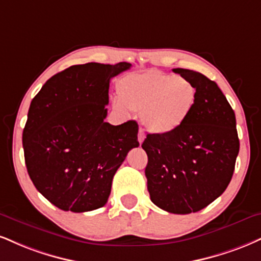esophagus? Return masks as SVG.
<instances>
[{
    "mask_svg": "<svg viewBox=\"0 0 261 261\" xmlns=\"http://www.w3.org/2000/svg\"><path fill=\"white\" fill-rule=\"evenodd\" d=\"M144 133H143V130L142 128H140V131H139V135H137V139H139V142H140V144H142V142L144 141Z\"/></svg>",
    "mask_w": 261,
    "mask_h": 261,
    "instance_id": "34e87169",
    "label": "esophagus"
}]
</instances>
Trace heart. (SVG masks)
I'll return each mask as SVG.
<instances>
[{"label": "heart", "instance_id": "b5f03b06", "mask_svg": "<svg viewBox=\"0 0 261 261\" xmlns=\"http://www.w3.org/2000/svg\"><path fill=\"white\" fill-rule=\"evenodd\" d=\"M118 93L121 100H115V106L140 112L143 126L159 136L180 130L198 97L190 79L156 70L124 76L118 83Z\"/></svg>", "mask_w": 261, "mask_h": 261}]
</instances>
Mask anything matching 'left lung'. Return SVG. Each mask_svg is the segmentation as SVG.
Returning a JSON list of instances; mask_svg holds the SVG:
<instances>
[{
  "label": "left lung",
  "instance_id": "left-lung-1",
  "mask_svg": "<svg viewBox=\"0 0 261 261\" xmlns=\"http://www.w3.org/2000/svg\"><path fill=\"white\" fill-rule=\"evenodd\" d=\"M172 71L196 85L192 114L176 133L148 134L142 148L150 200L172 214L199 212L220 197L233 175L240 140L236 117L215 81L188 69Z\"/></svg>",
  "mask_w": 261,
  "mask_h": 261
}]
</instances>
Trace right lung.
Listing matches in <instances>:
<instances>
[{"mask_svg": "<svg viewBox=\"0 0 261 261\" xmlns=\"http://www.w3.org/2000/svg\"><path fill=\"white\" fill-rule=\"evenodd\" d=\"M131 64L71 65L46 81L30 103L23 131L28 174L36 190L64 212L98 209L115 172L139 147V125L106 122L112 77Z\"/></svg>", "mask_w": 261, "mask_h": 261, "instance_id": "right-lung-1", "label": "right lung"}]
</instances>
